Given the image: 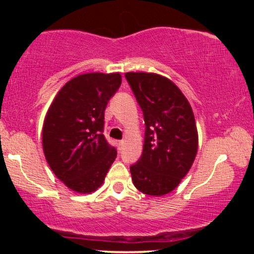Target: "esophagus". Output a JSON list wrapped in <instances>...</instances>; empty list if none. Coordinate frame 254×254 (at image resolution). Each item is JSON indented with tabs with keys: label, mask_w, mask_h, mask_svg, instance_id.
I'll return each instance as SVG.
<instances>
[{
	"label": "esophagus",
	"mask_w": 254,
	"mask_h": 254,
	"mask_svg": "<svg viewBox=\"0 0 254 254\" xmlns=\"http://www.w3.org/2000/svg\"><path fill=\"white\" fill-rule=\"evenodd\" d=\"M123 144H124V141H118V147L119 148H121Z\"/></svg>",
	"instance_id": "1"
}]
</instances>
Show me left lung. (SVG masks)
I'll list each match as a JSON object with an SVG mask.
<instances>
[{
    "label": "left lung",
    "instance_id": "8db88e82",
    "mask_svg": "<svg viewBox=\"0 0 254 254\" xmlns=\"http://www.w3.org/2000/svg\"><path fill=\"white\" fill-rule=\"evenodd\" d=\"M143 111L145 132L142 156L130 167L135 188L164 196L190 171L198 150L193 111L170 78L154 72H125Z\"/></svg>",
    "mask_w": 254,
    "mask_h": 254
}]
</instances>
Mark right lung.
I'll return each mask as SVG.
<instances>
[{"label": "right lung", "instance_id": "obj_1", "mask_svg": "<svg viewBox=\"0 0 254 254\" xmlns=\"http://www.w3.org/2000/svg\"><path fill=\"white\" fill-rule=\"evenodd\" d=\"M122 83L119 72H88L68 81L49 107L43 150L66 188L90 193L103 185L117 150L103 135L105 109Z\"/></svg>", "mask_w": 254, "mask_h": 254}]
</instances>
